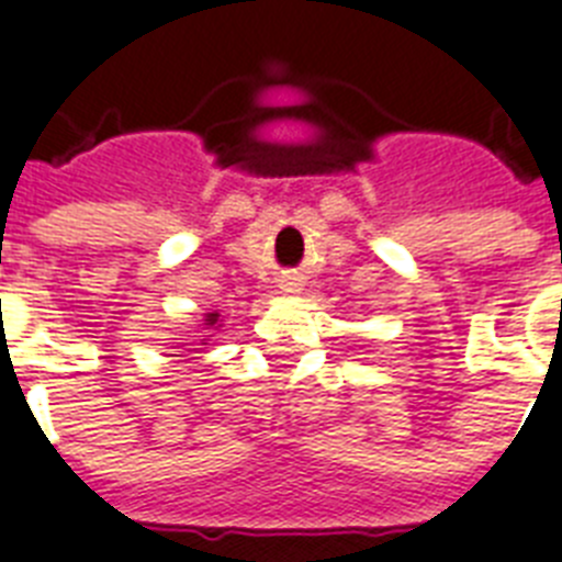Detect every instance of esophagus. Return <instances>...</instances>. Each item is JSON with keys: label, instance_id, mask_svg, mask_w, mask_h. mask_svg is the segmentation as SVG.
Masks as SVG:
<instances>
[{"label": "esophagus", "instance_id": "1", "mask_svg": "<svg viewBox=\"0 0 562 562\" xmlns=\"http://www.w3.org/2000/svg\"><path fill=\"white\" fill-rule=\"evenodd\" d=\"M284 290H290V292H292V290H295V284H284Z\"/></svg>", "mask_w": 562, "mask_h": 562}]
</instances>
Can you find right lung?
Returning <instances> with one entry per match:
<instances>
[{
	"label": "right lung",
	"mask_w": 562,
	"mask_h": 562,
	"mask_svg": "<svg viewBox=\"0 0 562 562\" xmlns=\"http://www.w3.org/2000/svg\"><path fill=\"white\" fill-rule=\"evenodd\" d=\"M209 324H215V313H212V315H209Z\"/></svg>",
	"instance_id": "add662e5"
}]
</instances>
